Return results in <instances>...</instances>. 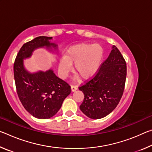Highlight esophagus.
Returning <instances> with one entry per match:
<instances>
[{
  "label": "esophagus",
  "mask_w": 152,
  "mask_h": 152,
  "mask_svg": "<svg viewBox=\"0 0 152 152\" xmlns=\"http://www.w3.org/2000/svg\"><path fill=\"white\" fill-rule=\"evenodd\" d=\"M77 89H78V86H76V85H72L71 86V90H72V92L76 91Z\"/></svg>",
  "instance_id": "esophagus-1"
}]
</instances>
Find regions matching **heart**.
<instances>
[{
	"instance_id": "obj_1",
	"label": "heart",
	"mask_w": 152,
	"mask_h": 152,
	"mask_svg": "<svg viewBox=\"0 0 152 152\" xmlns=\"http://www.w3.org/2000/svg\"><path fill=\"white\" fill-rule=\"evenodd\" d=\"M104 51L99 44H80L72 46L61 58L58 64V71L65 78L74 64V71L83 80L93 77L99 70L103 58Z\"/></svg>"
}]
</instances>
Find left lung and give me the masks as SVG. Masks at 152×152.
Segmentation results:
<instances>
[{"label": "left lung", "instance_id": "left-lung-1", "mask_svg": "<svg viewBox=\"0 0 152 152\" xmlns=\"http://www.w3.org/2000/svg\"><path fill=\"white\" fill-rule=\"evenodd\" d=\"M127 66L116 46L100 66L93 78L79 87L84 93L80 109L87 117L99 119L106 117L119 104L124 91Z\"/></svg>", "mask_w": 152, "mask_h": 152}]
</instances>
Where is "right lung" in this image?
<instances>
[{
  "instance_id": "add662e5",
  "label": "right lung",
  "mask_w": 152,
  "mask_h": 152,
  "mask_svg": "<svg viewBox=\"0 0 152 152\" xmlns=\"http://www.w3.org/2000/svg\"><path fill=\"white\" fill-rule=\"evenodd\" d=\"M51 37L39 36L23 44L15 59L13 70L17 92L27 111L37 119H50L58 113L64 99L70 94V86L59 78L52 69L31 73L25 69L23 60L29 58L37 48L52 51L57 45Z\"/></svg>"
}]
</instances>
